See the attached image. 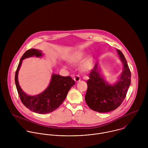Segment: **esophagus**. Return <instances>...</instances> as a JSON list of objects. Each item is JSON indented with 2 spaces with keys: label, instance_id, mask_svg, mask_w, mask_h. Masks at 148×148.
<instances>
[{
  "label": "esophagus",
  "instance_id": "1",
  "mask_svg": "<svg viewBox=\"0 0 148 148\" xmlns=\"http://www.w3.org/2000/svg\"><path fill=\"white\" fill-rule=\"evenodd\" d=\"M74 80L76 82H79L80 80V77H79V76H76L75 77H74Z\"/></svg>",
  "mask_w": 148,
  "mask_h": 148
}]
</instances>
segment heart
<instances>
[{
    "label": "heart",
    "instance_id": "obj_1",
    "mask_svg": "<svg viewBox=\"0 0 148 148\" xmlns=\"http://www.w3.org/2000/svg\"><path fill=\"white\" fill-rule=\"evenodd\" d=\"M85 53L83 51H77L74 52L69 58V60L71 63L74 64L79 63L84 57ZM90 65V59L86 58L81 64V68L83 70L89 69Z\"/></svg>",
    "mask_w": 148,
    "mask_h": 148
}]
</instances>
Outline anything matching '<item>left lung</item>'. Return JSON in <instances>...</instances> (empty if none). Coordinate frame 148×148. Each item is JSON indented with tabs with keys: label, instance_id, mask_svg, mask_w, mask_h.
Segmentation results:
<instances>
[{
	"label": "left lung",
	"instance_id": "obj_1",
	"mask_svg": "<svg viewBox=\"0 0 148 148\" xmlns=\"http://www.w3.org/2000/svg\"><path fill=\"white\" fill-rule=\"evenodd\" d=\"M117 51L123 64V71L116 83L110 85L106 82L98 69V64H95L89 74L85 100L93 110L106 113L115 110L126 97L130 85L131 73L124 55L120 50Z\"/></svg>",
	"mask_w": 148,
	"mask_h": 148
}]
</instances>
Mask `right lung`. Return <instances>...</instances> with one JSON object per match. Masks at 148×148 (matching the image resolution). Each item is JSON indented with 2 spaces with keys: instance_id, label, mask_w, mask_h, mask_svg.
Instances as JSON below:
<instances>
[{
  "instance_id": "add662e5",
  "label": "right lung",
  "mask_w": 148,
  "mask_h": 148,
  "mask_svg": "<svg viewBox=\"0 0 148 148\" xmlns=\"http://www.w3.org/2000/svg\"><path fill=\"white\" fill-rule=\"evenodd\" d=\"M41 51L36 49L27 50L22 56L18 66L15 77L16 89L22 103L29 110L39 114H45L53 112L60 106L66 97L71 88L75 84L70 76H62L53 74L49 86L42 93L36 96H29L24 92L18 82V72L22 60L25 58L35 56L41 57Z\"/></svg>"
}]
</instances>
